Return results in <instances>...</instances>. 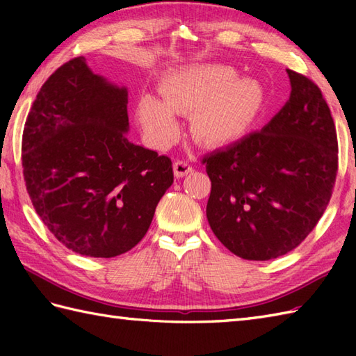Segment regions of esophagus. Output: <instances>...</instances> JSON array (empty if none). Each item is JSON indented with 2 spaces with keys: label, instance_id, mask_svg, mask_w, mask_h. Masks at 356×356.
Returning a JSON list of instances; mask_svg holds the SVG:
<instances>
[{
  "label": "esophagus",
  "instance_id": "1",
  "mask_svg": "<svg viewBox=\"0 0 356 356\" xmlns=\"http://www.w3.org/2000/svg\"><path fill=\"white\" fill-rule=\"evenodd\" d=\"M191 171H193V166L186 161L174 162V174H176V177H185L186 174H190Z\"/></svg>",
  "mask_w": 356,
  "mask_h": 356
}]
</instances>
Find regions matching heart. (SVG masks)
I'll use <instances>...</instances> for the list:
<instances>
[{"mask_svg":"<svg viewBox=\"0 0 356 356\" xmlns=\"http://www.w3.org/2000/svg\"><path fill=\"white\" fill-rule=\"evenodd\" d=\"M162 99L145 95L136 108L142 130L154 143L176 138V115H191V134L202 145L220 147L243 136L260 119L266 95L260 82L238 78L228 65H193L171 73Z\"/></svg>","mask_w":356,"mask_h":356,"instance_id":"obj_1","label":"heart"}]
</instances>
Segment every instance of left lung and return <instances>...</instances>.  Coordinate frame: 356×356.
<instances>
[{
    "label": "left lung",
    "mask_w": 356,
    "mask_h": 356,
    "mask_svg": "<svg viewBox=\"0 0 356 356\" xmlns=\"http://www.w3.org/2000/svg\"><path fill=\"white\" fill-rule=\"evenodd\" d=\"M286 72L291 96L283 108L260 131L203 157L208 223L245 260L297 248L326 209L338 171L337 131L320 88Z\"/></svg>",
    "instance_id": "8db88e82"
}]
</instances>
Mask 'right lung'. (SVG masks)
Returning <instances> with one entry per match:
<instances>
[{
  "label": "right lung",
  "instance_id": "add662e5",
  "mask_svg": "<svg viewBox=\"0 0 356 356\" xmlns=\"http://www.w3.org/2000/svg\"><path fill=\"white\" fill-rule=\"evenodd\" d=\"M127 104V87L79 56L45 81L26 120L27 193L47 229L81 255L130 251L174 180L170 157L128 140Z\"/></svg>",
  "mask_w": 356,
  "mask_h": 356
}]
</instances>
